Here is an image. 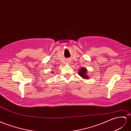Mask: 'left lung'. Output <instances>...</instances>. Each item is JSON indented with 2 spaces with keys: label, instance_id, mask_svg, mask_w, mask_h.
<instances>
[{
  "label": "left lung",
  "instance_id": "8db88e82",
  "mask_svg": "<svg viewBox=\"0 0 131 131\" xmlns=\"http://www.w3.org/2000/svg\"><path fill=\"white\" fill-rule=\"evenodd\" d=\"M79 75L84 79H89L88 70L85 68H81L79 70Z\"/></svg>",
  "mask_w": 131,
  "mask_h": 131
}]
</instances>
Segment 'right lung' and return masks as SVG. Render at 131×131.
<instances>
[{"label": "right lung", "mask_w": 131, "mask_h": 131, "mask_svg": "<svg viewBox=\"0 0 131 131\" xmlns=\"http://www.w3.org/2000/svg\"><path fill=\"white\" fill-rule=\"evenodd\" d=\"M52 72V73H53V71H52V72Z\"/></svg>", "instance_id": "1"}]
</instances>
